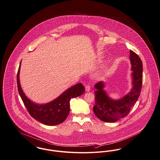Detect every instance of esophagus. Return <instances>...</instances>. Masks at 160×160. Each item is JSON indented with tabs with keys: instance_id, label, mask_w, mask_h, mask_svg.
<instances>
[{
	"instance_id": "obj_1",
	"label": "esophagus",
	"mask_w": 160,
	"mask_h": 160,
	"mask_svg": "<svg viewBox=\"0 0 160 160\" xmlns=\"http://www.w3.org/2000/svg\"><path fill=\"white\" fill-rule=\"evenodd\" d=\"M85 89H86V91L89 92V91H90V90H91V88H90L89 86L87 85V86H85Z\"/></svg>"
}]
</instances>
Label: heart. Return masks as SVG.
Returning <instances> with one entry per match:
<instances>
[{
	"instance_id": "1",
	"label": "heart",
	"mask_w": 160,
	"mask_h": 160,
	"mask_svg": "<svg viewBox=\"0 0 160 160\" xmlns=\"http://www.w3.org/2000/svg\"><path fill=\"white\" fill-rule=\"evenodd\" d=\"M105 71H106V69H103L102 71H101L100 72V73H98V75H98V76H100V75H102V74H103L104 72H105Z\"/></svg>"
}]
</instances>
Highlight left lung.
<instances>
[{
  "label": "left lung",
  "instance_id": "obj_1",
  "mask_svg": "<svg viewBox=\"0 0 160 160\" xmlns=\"http://www.w3.org/2000/svg\"><path fill=\"white\" fill-rule=\"evenodd\" d=\"M129 59L132 71V86L128 94L115 100L112 98L104 90L106 83L103 81L94 86L96 91L94 92L95 104L93 111L95 115L103 122H115L126 117L140 96L142 82V62L138 56L131 50Z\"/></svg>",
  "mask_w": 160,
  "mask_h": 160
}]
</instances>
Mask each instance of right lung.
<instances>
[{"label": "right lung", "instance_id": "add662e5", "mask_svg": "<svg viewBox=\"0 0 160 160\" xmlns=\"http://www.w3.org/2000/svg\"><path fill=\"white\" fill-rule=\"evenodd\" d=\"M21 62L17 75L18 88L20 96L29 114L39 122L47 125L54 126L63 122L70 111V100L85 92V87L82 83L74 85L56 99L47 103L38 104L31 101L23 92L20 82V70Z\"/></svg>", "mask_w": 160, "mask_h": 160}]
</instances>
